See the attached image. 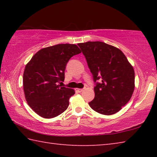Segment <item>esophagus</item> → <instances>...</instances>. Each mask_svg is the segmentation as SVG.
Masks as SVG:
<instances>
[{
  "label": "esophagus",
  "instance_id": "1",
  "mask_svg": "<svg viewBox=\"0 0 157 157\" xmlns=\"http://www.w3.org/2000/svg\"><path fill=\"white\" fill-rule=\"evenodd\" d=\"M83 91H84L83 89H76V91L78 92V93H81V92H82Z\"/></svg>",
  "mask_w": 157,
  "mask_h": 157
}]
</instances>
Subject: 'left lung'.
<instances>
[{
  "label": "left lung",
  "mask_w": 157,
  "mask_h": 157,
  "mask_svg": "<svg viewBox=\"0 0 157 157\" xmlns=\"http://www.w3.org/2000/svg\"><path fill=\"white\" fill-rule=\"evenodd\" d=\"M95 82V98L89 105L103 115L120 111L134 90V71L123 52L101 41L78 44ZM99 82H98V81Z\"/></svg>",
  "instance_id": "left-lung-1"
}]
</instances>
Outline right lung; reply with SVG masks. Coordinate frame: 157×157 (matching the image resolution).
Instances as JSON below:
<instances>
[{
  "mask_svg": "<svg viewBox=\"0 0 157 157\" xmlns=\"http://www.w3.org/2000/svg\"><path fill=\"white\" fill-rule=\"evenodd\" d=\"M81 50L75 44H57L39 50L25 66L23 90L34 112L45 118L60 115L75 94L72 89L59 84L64 80L66 63Z\"/></svg>",
  "mask_w": 157,
  "mask_h": 157,
  "instance_id": "add662e5",
  "label": "right lung"
}]
</instances>
